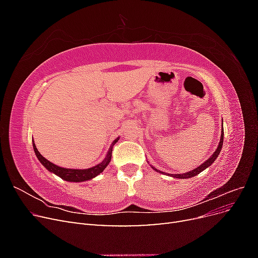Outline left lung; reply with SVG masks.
Returning <instances> with one entry per match:
<instances>
[{"label": "left lung", "mask_w": 258, "mask_h": 258, "mask_svg": "<svg viewBox=\"0 0 258 258\" xmlns=\"http://www.w3.org/2000/svg\"><path fill=\"white\" fill-rule=\"evenodd\" d=\"M223 140H224V130L222 129L221 141H220V143H218V146H217V148H216V151L212 154V156H211V157H210L208 160H206V161H205L204 163H202V165H200L198 168H196V169H194V170L189 171V172L182 173V174H169V175H170V176H173V177H175V178H189V177H192V176H195V175L199 174L200 172H202V171L206 170L208 167H210L211 165H212V163L214 162V160L218 157V154L221 153L222 146H223ZM152 168H153L155 171H157V172L165 174V172H161V171H159V170H157L156 168H154L153 166H152Z\"/></svg>", "instance_id": "8db88e82"}]
</instances>
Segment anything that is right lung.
Here are the masks:
<instances>
[{
  "label": "right lung",
  "instance_id": "1",
  "mask_svg": "<svg viewBox=\"0 0 258 258\" xmlns=\"http://www.w3.org/2000/svg\"><path fill=\"white\" fill-rule=\"evenodd\" d=\"M119 138H117L116 140H114L112 146H114V144L116 142H118ZM33 142V141H32ZM110 147L108 150L105 158L102 160V162L98 163L97 166L92 167V168H88V169H67V168H61L59 166L53 165L52 162H50L49 160H47L46 158H44L43 156L40 154V152L37 151V148L33 142V148H34V153L36 155L37 159L41 161L42 165L47 169L49 172L58 175L59 177H61L62 179L68 182H84V181H88V179H91L93 177H96L97 175H99L100 173L103 172V170L108 166V163L111 161L112 158V151L113 147Z\"/></svg>",
  "mask_w": 258,
  "mask_h": 258
}]
</instances>
